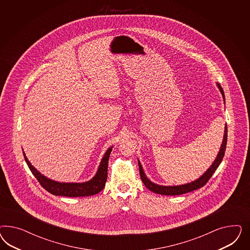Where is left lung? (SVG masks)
Returning <instances> with one entry per match:
<instances>
[{"instance_id":"8db88e82","label":"left lung","mask_w":250,"mask_h":250,"mask_svg":"<svg viewBox=\"0 0 250 250\" xmlns=\"http://www.w3.org/2000/svg\"><path fill=\"white\" fill-rule=\"evenodd\" d=\"M217 86L219 88L220 91L223 95V98L225 99V93L223 91V88L221 87L219 83H217ZM227 125H226L225 126V136H224V140L223 143L221 146L219 153L217 155V158L214 160V162L212 163V166L208 168V170L205 172V174L203 175L202 177H200L198 180L194 181V182H190V183H187L184 185H180V186H160L158 184H155L153 182H150L144 173V170L142 168L141 164L138 162V166H139V173H140V178L142 180V182L145 184V186L151 190L155 193L158 194H162V195H181V194H184L187 193L189 191H192L194 189H200L202 187H204L205 184L208 182V181L211 179L212 174L214 173V171L216 170V168L219 167L223 158L225 156V151L227 148Z\"/></svg>"}]
</instances>
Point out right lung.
Instances as JSON below:
<instances>
[{
	"instance_id": "right-lung-1",
	"label": "right lung",
	"mask_w": 250,
	"mask_h": 250,
	"mask_svg": "<svg viewBox=\"0 0 250 250\" xmlns=\"http://www.w3.org/2000/svg\"><path fill=\"white\" fill-rule=\"evenodd\" d=\"M112 151V147L106 151L105 155L101 161L99 167L98 171L96 175L91 179L90 182L84 183H61L54 182L45 178V176L41 174L34 167L31 165L27 158L23 153V157L26 161V164L30 168L31 172L37 178L40 185L48 192L54 195L67 197H84L91 196L99 193L105 186L107 180V169H108V161L109 157Z\"/></svg>"
}]
</instances>
